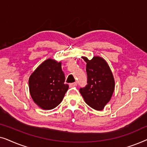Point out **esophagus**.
Listing matches in <instances>:
<instances>
[{
  "instance_id": "obj_1",
  "label": "esophagus",
  "mask_w": 147,
  "mask_h": 147,
  "mask_svg": "<svg viewBox=\"0 0 147 147\" xmlns=\"http://www.w3.org/2000/svg\"><path fill=\"white\" fill-rule=\"evenodd\" d=\"M77 86V82H74V83L69 84V87H75Z\"/></svg>"
}]
</instances>
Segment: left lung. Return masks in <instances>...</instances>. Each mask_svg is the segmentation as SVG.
<instances>
[{
    "instance_id": "8db88e82",
    "label": "left lung",
    "mask_w": 147,
    "mask_h": 147,
    "mask_svg": "<svg viewBox=\"0 0 147 147\" xmlns=\"http://www.w3.org/2000/svg\"><path fill=\"white\" fill-rule=\"evenodd\" d=\"M86 62L88 84L80 89L84 100L90 107L96 110L104 109L113 94L115 82L107 62L100 57L91 60L82 57Z\"/></svg>"
}]
</instances>
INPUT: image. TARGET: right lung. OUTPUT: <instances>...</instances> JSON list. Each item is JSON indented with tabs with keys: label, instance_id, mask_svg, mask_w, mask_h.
Listing matches in <instances>:
<instances>
[{
	"label": "right lung",
	"instance_id": "add662e5",
	"mask_svg": "<svg viewBox=\"0 0 147 147\" xmlns=\"http://www.w3.org/2000/svg\"><path fill=\"white\" fill-rule=\"evenodd\" d=\"M64 82L65 76L61 62L48 59L30 76V94L35 103L42 109H53L61 103L69 88Z\"/></svg>",
	"mask_w": 147,
	"mask_h": 147
}]
</instances>
